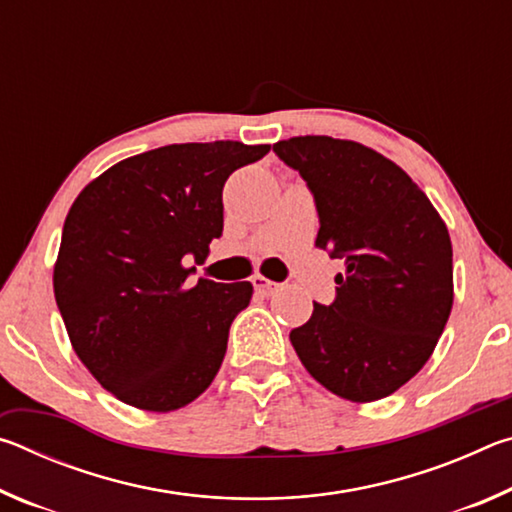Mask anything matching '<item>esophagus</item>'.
<instances>
[{
    "mask_svg": "<svg viewBox=\"0 0 512 512\" xmlns=\"http://www.w3.org/2000/svg\"><path fill=\"white\" fill-rule=\"evenodd\" d=\"M253 287H255V291H259V293H264V296H271V293H275L277 289H280V284L277 282H273V280H268V277H264V275H253Z\"/></svg>",
    "mask_w": 512,
    "mask_h": 512,
    "instance_id": "esophagus-1",
    "label": "esophagus"
}]
</instances>
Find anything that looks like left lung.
I'll return each instance as SVG.
<instances>
[{"mask_svg":"<svg viewBox=\"0 0 512 512\" xmlns=\"http://www.w3.org/2000/svg\"><path fill=\"white\" fill-rule=\"evenodd\" d=\"M273 151L314 194L316 246L345 262L334 302H314L291 345L343 400L388 397L429 361L452 311L447 225L406 171L359 142L305 135Z\"/></svg>","mask_w":512,"mask_h":512,"instance_id":"obj_1","label":"left lung"}]
</instances>
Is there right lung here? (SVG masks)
Instances as JSON below:
<instances>
[{"label": "right lung", "instance_id": "1", "mask_svg": "<svg viewBox=\"0 0 512 512\" xmlns=\"http://www.w3.org/2000/svg\"><path fill=\"white\" fill-rule=\"evenodd\" d=\"M268 144H169L117 162L63 225L54 296L69 341L124 404L167 413L212 384L253 284L187 282L223 232V185Z\"/></svg>", "mask_w": 512, "mask_h": 512}]
</instances>
